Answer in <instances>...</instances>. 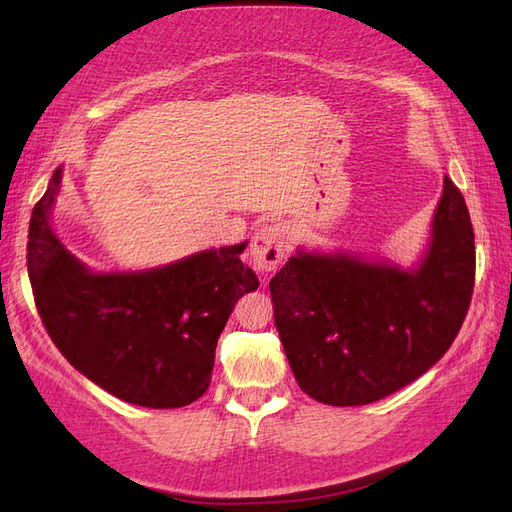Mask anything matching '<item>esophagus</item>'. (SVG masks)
Listing matches in <instances>:
<instances>
[{"label":"esophagus","instance_id":"obj_1","mask_svg":"<svg viewBox=\"0 0 512 512\" xmlns=\"http://www.w3.org/2000/svg\"><path fill=\"white\" fill-rule=\"evenodd\" d=\"M290 243V228L282 222L265 224L252 241V260L260 271H275L286 258Z\"/></svg>","mask_w":512,"mask_h":512}]
</instances>
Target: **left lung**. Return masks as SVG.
I'll return each instance as SVG.
<instances>
[{"instance_id":"1","label":"left lung","mask_w":512,"mask_h":512,"mask_svg":"<svg viewBox=\"0 0 512 512\" xmlns=\"http://www.w3.org/2000/svg\"><path fill=\"white\" fill-rule=\"evenodd\" d=\"M474 271L470 213L448 177L429 250L412 271L299 250L269 288L275 327L301 389L329 406H365L404 389L455 342Z\"/></svg>"}]
</instances>
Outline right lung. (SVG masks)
Listing matches in <instances>:
<instances>
[{
	"label": "right lung",
	"mask_w": 512,
	"mask_h": 512,
	"mask_svg": "<svg viewBox=\"0 0 512 512\" xmlns=\"http://www.w3.org/2000/svg\"><path fill=\"white\" fill-rule=\"evenodd\" d=\"M55 170L29 224L27 271L46 333L100 389L145 408H181L209 389L232 307L258 288L247 243L141 273H91L59 243L49 213Z\"/></svg>",
	"instance_id": "1"
}]
</instances>
